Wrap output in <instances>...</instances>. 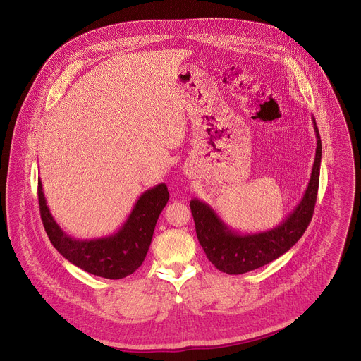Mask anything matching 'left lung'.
I'll return each mask as SVG.
<instances>
[{"label":"left lung","mask_w":361,"mask_h":361,"mask_svg":"<svg viewBox=\"0 0 361 361\" xmlns=\"http://www.w3.org/2000/svg\"><path fill=\"white\" fill-rule=\"evenodd\" d=\"M311 121L317 137V149L309 186L300 203L278 226L257 233H239L231 229L204 202L197 199L190 202L197 239L207 258L219 271L239 275L257 269L285 255L306 232L317 200L322 154L314 116Z\"/></svg>","instance_id":"obj_1"}]
</instances>
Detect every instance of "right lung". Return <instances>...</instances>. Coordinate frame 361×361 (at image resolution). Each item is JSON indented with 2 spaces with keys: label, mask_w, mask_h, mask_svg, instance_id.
I'll return each instance as SVG.
<instances>
[{
  "label": "right lung",
  "mask_w": 361,
  "mask_h": 361,
  "mask_svg": "<svg viewBox=\"0 0 361 361\" xmlns=\"http://www.w3.org/2000/svg\"><path fill=\"white\" fill-rule=\"evenodd\" d=\"M168 199L166 185L159 183L139 197L126 222L116 233L100 239L80 240L66 235L55 222L39 179L40 214L52 246L73 265L106 279L125 278L143 264L153 239L157 219Z\"/></svg>",
  "instance_id": "add662e5"
}]
</instances>
